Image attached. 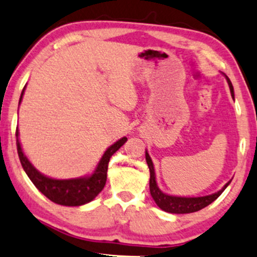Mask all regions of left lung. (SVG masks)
Listing matches in <instances>:
<instances>
[{
  "label": "left lung",
  "instance_id": "left-lung-1",
  "mask_svg": "<svg viewBox=\"0 0 257 257\" xmlns=\"http://www.w3.org/2000/svg\"><path fill=\"white\" fill-rule=\"evenodd\" d=\"M227 82H228L229 89H231L232 96L234 98V93H233V85L229 81V78L227 77ZM146 162L147 166L150 168V192H151L152 198L155 199L156 204H157L162 210L167 211V213L172 214H188V213H194V211H198L200 209L205 208L209 204L214 202L215 199H217V197L225 191V188L229 185V182L223 186L222 190H220L219 192L210 194V196H204V197H175V196H169L162 192L158 188L157 182H156V175H155V169H153V163L151 161V157L149 156V153L146 152Z\"/></svg>",
  "mask_w": 257,
  "mask_h": 257
}]
</instances>
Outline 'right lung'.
I'll list each match as a JSON object with an SVG mask.
<instances>
[{
  "instance_id": "add662e5",
  "label": "right lung",
  "mask_w": 257,
  "mask_h": 257,
  "mask_svg": "<svg viewBox=\"0 0 257 257\" xmlns=\"http://www.w3.org/2000/svg\"><path fill=\"white\" fill-rule=\"evenodd\" d=\"M24 90L25 87L22 91V95H20L19 104L22 101ZM18 135H19V133H18L17 128L16 137L18 156H19L20 163H22L23 168H24L25 173L30 178L32 184L36 186L37 190L40 192H42L47 198L51 199L52 202L66 206L83 205L85 203L91 202V200L101 192L106 184V179H107V167L111 156L117 150H119L120 146H123V144L126 141V138H122L117 143H114L113 145L108 147L105 151L104 156H102V158L100 159L95 172L91 174L90 176L79 179L57 180L48 178V176H44L43 174H41L38 170H36V168L32 166L30 161L26 158L24 152H23Z\"/></svg>"
}]
</instances>
